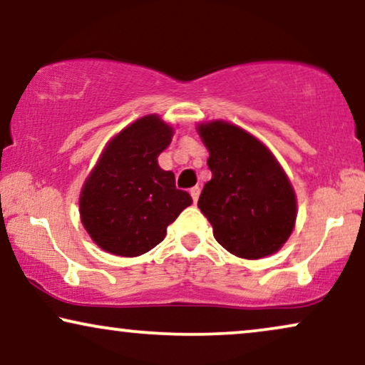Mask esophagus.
<instances>
[{
    "label": "esophagus",
    "instance_id": "esophagus-1",
    "mask_svg": "<svg viewBox=\"0 0 365 365\" xmlns=\"http://www.w3.org/2000/svg\"><path fill=\"white\" fill-rule=\"evenodd\" d=\"M191 197H192V201L194 202H197V199H199V194H201V189H199V186H194V187H191Z\"/></svg>",
    "mask_w": 365,
    "mask_h": 365
}]
</instances>
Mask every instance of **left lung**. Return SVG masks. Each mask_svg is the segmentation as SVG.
Segmentation results:
<instances>
[{
  "label": "left lung",
  "mask_w": 365,
  "mask_h": 365,
  "mask_svg": "<svg viewBox=\"0 0 365 365\" xmlns=\"http://www.w3.org/2000/svg\"><path fill=\"white\" fill-rule=\"evenodd\" d=\"M197 133L212 173L197 207L216 241L244 259L277 252L296 222V194L286 173L259 139L234 124L211 121Z\"/></svg>",
  "instance_id": "8db88e82"
}]
</instances>
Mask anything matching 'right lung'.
Returning a JSON list of instances; mask_svg holds the SVG:
<instances>
[{
	"label": "right lung",
	"mask_w": 365,
	"mask_h": 365,
	"mask_svg": "<svg viewBox=\"0 0 365 365\" xmlns=\"http://www.w3.org/2000/svg\"><path fill=\"white\" fill-rule=\"evenodd\" d=\"M173 128L156 114L144 116L108 143L84 182L79 214L104 251L136 257L151 251L192 199L176 187L174 173L159 168Z\"/></svg>",
	"instance_id": "add662e5"
}]
</instances>
